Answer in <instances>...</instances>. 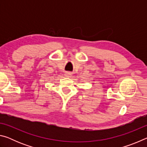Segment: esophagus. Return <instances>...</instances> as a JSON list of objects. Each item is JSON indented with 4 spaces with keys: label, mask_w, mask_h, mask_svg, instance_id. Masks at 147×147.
<instances>
[{
    "label": "esophagus",
    "mask_w": 147,
    "mask_h": 147,
    "mask_svg": "<svg viewBox=\"0 0 147 147\" xmlns=\"http://www.w3.org/2000/svg\"><path fill=\"white\" fill-rule=\"evenodd\" d=\"M65 76H67V77H70L71 76V74L70 73H67L65 74Z\"/></svg>",
    "instance_id": "esophagus-1"
}]
</instances>
